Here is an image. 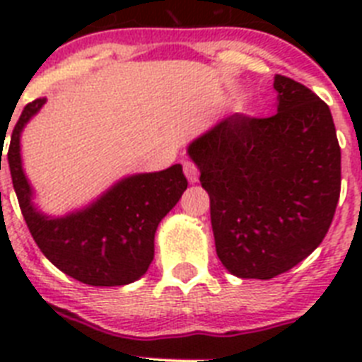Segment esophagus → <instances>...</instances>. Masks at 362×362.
Instances as JSON below:
<instances>
[{
	"instance_id": "esophagus-1",
	"label": "esophagus",
	"mask_w": 362,
	"mask_h": 362,
	"mask_svg": "<svg viewBox=\"0 0 362 362\" xmlns=\"http://www.w3.org/2000/svg\"><path fill=\"white\" fill-rule=\"evenodd\" d=\"M183 170L187 179L190 183H197V179H199V168L196 166V163L192 161H185L183 163Z\"/></svg>"
}]
</instances>
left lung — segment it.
I'll return each mask as SVG.
<instances>
[{"mask_svg": "<svg viewBox=\"0 0 362 362\" xmlns=\"http://www.w3.org/2000/svg\"><path fill=\"white\" fill-rule=\"evenodd\" d=\"M274 88V116L233 114L188 145L210 196L217 257L241 279H272L308 257L341 194L328 105L279 74Z\"/></svg>", "mask_w": 362, "mask_h": 362, "instance_id": "left-lung-1", "label": "left lung"}]
</instances>
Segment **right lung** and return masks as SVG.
<instances>
[{
  "label": "right lung",
  "mask_w": 362,
  "mask_h": 362,
  "mask_svg": "<svg viewBox=\"0 0 362 362\" xmlns=\"http://www.w3.org/2000/svg\"><path fill=\"white\" fill-rule=\"evenodd\" d=\"M43 105L45 99L40 98L23 108L6 153L19 209L32 238L54 267L76 281L90 286L134 283L152 263L159 223L187 190L183 166L127 175L85 209L47 216L32 201L34 192L21 163V132Z\"/></svg>",
  "instance_id": "add662e5"
}]
</instances>
